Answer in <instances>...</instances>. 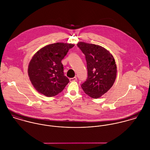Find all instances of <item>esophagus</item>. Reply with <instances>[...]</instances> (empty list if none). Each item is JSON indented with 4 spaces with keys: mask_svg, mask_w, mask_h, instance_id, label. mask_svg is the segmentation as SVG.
Segmentation results:
<instances>
[{
    "mask_svg": "<svg viewBox=\"0 0 150 150\" xmlns=\"http://www.w3.org/2000/svg\"><path fill=\"white\" fill-rule=\"evenodd\" d=\"M69 80H70V81H76L77 80V78L76 77H73V78H70V79H69Z\"/></svg>",
    "mask_w": 150,
    "mask_h": 150,
    "instance_id": "1",
    "label": "esophagus"
}]
</instances>
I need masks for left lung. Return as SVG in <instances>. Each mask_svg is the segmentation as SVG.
Masks as SVG:
<instances>
[{
    "label": "left lung",
    "instance_id": "obj_1",
    "mask_svg": "<svg viewBox=\"0 0 150 150\" xmlns=\"http://www.w3.org/2000/svg\"><path fill=\"white\" fill-rule=\"evenodd\" d=\"M78 47L86 56L88 77L81 84L86 95L98 99L113 86L117 76V66L110 52L102 46L79 42Z\"/></svg>",
    "mask_w": 150,
    "mask_h": 150
}]
</instances>
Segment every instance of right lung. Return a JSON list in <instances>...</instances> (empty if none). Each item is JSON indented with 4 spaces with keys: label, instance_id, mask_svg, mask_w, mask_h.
Returning <instances> with one entry per match:
<instances>
[{
    "label": "right lung",
    "instance_id": "right-lung-1",
    "mask_svg": "<svg viewBox=\"0 0 150 150\" xmlns=\"http://www.w3.org/2000/svg\"><path fill=\"white\" fill-rule=\"evenodd\" d=\"M74 45L64 43L51 44L33 55L28 72L32 85L39 93L47 97L54 96L69 83V80L64 76L61 61Z\"/></svg>",
    "mask_w": 150,
    "mask_h": 150
}]
</instances>
